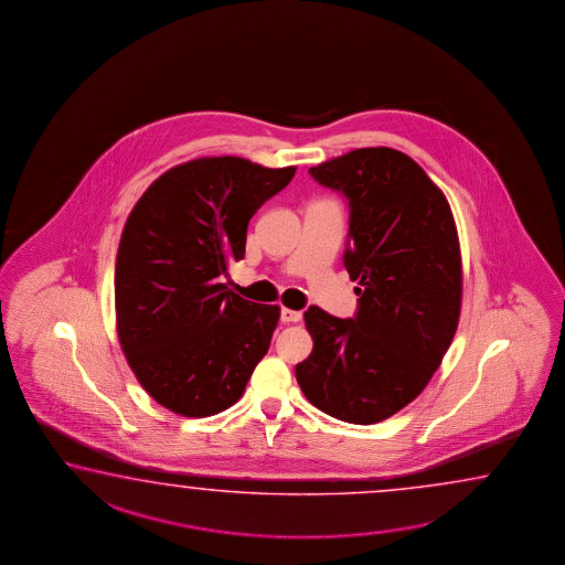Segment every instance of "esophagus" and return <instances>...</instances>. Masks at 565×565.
Masks as SVG:
<instances>
[{
	"mask_svg": "<svg viewBox=\"0 0 565 565\" xmlns=\"http://www.w3.org/2000/svg\"><path fill=\"white\" fill-rule=\"evenodd\" d=\"M281 322L291 323V322H300L301 320V311L298 310H289V308H281Z\"/></svg>",
	"mask_w": 565,
	"mask_h": 565,
	"instance_id": "1",
	"label": "esophagus"
}]
</instances>
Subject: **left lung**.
Wrapping results in <instances>:
<instances>
[{
  "mask_svg": "<svg viewBox=\"0 0 565 565\" xmlns=\"http://www.w3.org/2000/svg\"><path fill=\"white\" fill-rule=\"evenodd\" d=\"M310 174L348 199L344 265L360 288L354 318L303 313L313 350L296 379L326 415L374 425L413 403L449 350L461 313L459 235L447 196L401 150H350Z\"/></svg>",
  "mask_w": 565,
  "mask_h": 565,
  "instance_id": "8db88e82",
  "label": "left lung"
}]
</instances>
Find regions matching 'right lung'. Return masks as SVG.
Listing matches in <instances>:
<instances>
[{"label":"right lung","mask_w":565,"mask_h":565,"mask_svg":"<svg viewBox=\"0 0 565 565\" xmlns=\"http://www.w3.org/2000/svg\"><path fill=\"white\" fill-rule=\"evenodd\" d=\"M296 167L242 157L177 164L140 196L115 269L116 330L128 366L174 415H217L242 398L269 350L279 306L223 284L245 255L247 225Z\"/></svg>","instance_id":"obj_1"}]
</instances>
